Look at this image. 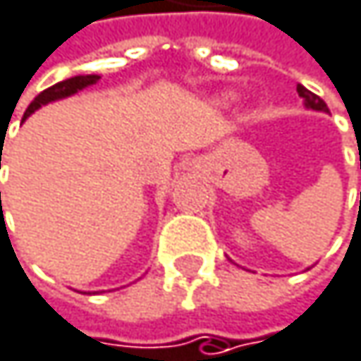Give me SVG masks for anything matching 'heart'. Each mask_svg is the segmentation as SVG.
<instances>
[{
  "label": "heart",
  "mask_w": 361,
  "mask_h": 361,
  "mask_svg": "<svg viewBox=\"0 0 361 361\" xmlns=\"http://www.w3.org/2000/svg\"><path fill=\"white\" fill-rule=\"evenodd\" d=\"M232 99H234V93H225V95H223V102H225V104H230Z\"/></svg>",
  "instance_id": "heart-1"
}]
</instances>
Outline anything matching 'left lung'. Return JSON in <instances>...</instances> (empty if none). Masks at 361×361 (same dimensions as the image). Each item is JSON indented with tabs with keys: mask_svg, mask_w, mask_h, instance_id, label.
Segmentation results:
<instances>
[{
	"mask_svg": "<svg viewBox=\"0 0 361 361\" xmlns=\"http://www.w3.org/2000/svg\"><path fill=\"white\" fill-rule=\"evenodd\" d=\"M298 95L304 99V106H306V108H310V110H319V112H328L326 102H324L319 95H314L312 91H308L306 87L298 85ZM360 166H361V159H360Z\"/></svg>",
	"mask_w": 361,
	"mask_h": 361,
	"instance_id": "obj_1",
	"label": "left lung"
}]
</instances>
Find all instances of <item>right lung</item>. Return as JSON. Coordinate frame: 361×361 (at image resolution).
I'll return each mask as SVG.
<instances>
[{"instance_id": "add662e5", "label": "right lung", "mask_w": 361, "mask_h": 361, "mask_svg": "<svg viewBox=\"0 0 361 361\" xmlns=\"http://www.w3.org/2000/svg\"><path fill=\"white\" fill-rule=\"evenodd\" d=\"M99 80V76L97 74H87V76H74V78H68V80H61V82H57V85H53V87H49V89H44L31 104H29V108L25 110V116L23 118H27L29 114H33L37 108H42L44 104H51V102H57V99H63V97H70V95H74V93H78V91H82L85 87H91V85H95ZM0 164H1V153H0ZM0 202H1V193H0Z\"/></svg>"}]
</instances>
